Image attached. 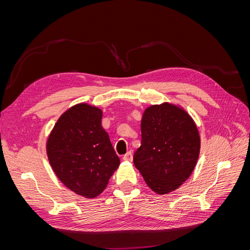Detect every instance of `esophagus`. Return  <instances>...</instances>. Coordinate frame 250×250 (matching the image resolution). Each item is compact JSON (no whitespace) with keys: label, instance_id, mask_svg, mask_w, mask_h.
<instances>
[{"label":"esophagus","instance_id":"34e87169","mask_svg":"<svg viewBox=\"0 0 250 250\" xmlns=\"http://www.w3.org/2000/svg\"><path fill=\"white\" fill-rule=\"evenodd\" d=\"M123 160L124 161H128V162H131L132 161V153L130 152H127L125 155H123Z\"/></svg>","mask_w":250,"mask_h":250}]
</instances>
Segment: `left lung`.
<instances>
[{"label": "left lung", "mask_w": 250, "mask_h": 250, "mask_svg": "<svg viewBox=\"0 0 250 250\" xmlns=\"http://www.w3.org/2000/svg\"><path fill=\"white\" fill-rule=\"evenodd\" d=\"M141 146L133 163L151 190L168 194L190 177L200 151L197 126L176 105L163 103L145 109Z\"/></svg>", "instance_id": "left-lung-1"}]
</instances>
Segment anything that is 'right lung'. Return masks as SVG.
<instances>
[{
	"mask_svg": "<svg viewBox=\"0 0 250 250\" xmlns=\"http://www.w3.org/2000/svg\"><path fill=\"white\" fill-rule=\"evenodd\" d=\"M101 120L100 108L86 103L74 105L60 116L47 141L48 158L56 176L85 198L101 194L120 166Z\"/></svg>",
	"mask_w": 250,
	"mask_h": 250,
	"instance_id": "1",
	"label": "right lung"
}]
</instances>
